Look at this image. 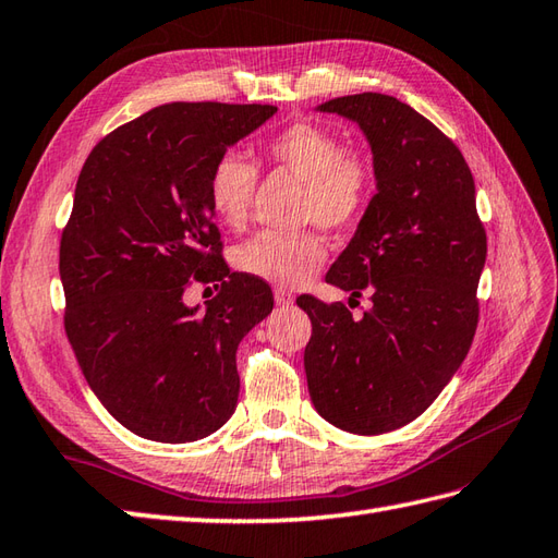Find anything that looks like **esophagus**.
<instances>
[{
	"mask_svg": "<svg viewBox=\"0 0 558 558\" xmlns=\"http://www.w3.org/2000/svg\"><path fill=\"white\" fill-rule=\"evenodd\" d=\"M275 301L281 307H289L293 303V295L287 289H275Z\"/></svg>",
	"mask_w": 558,
	"mask_h": 558,
	"instance_id": "esophagus-1",
	"label": "esophagus"
}]
</instances>
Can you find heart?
<instances>
[{"mask_svg": "<svg viewBox=\"0 0 558 558\" xmlns=\"http://www.w3.org/2000/svg\"><path fill=\"white\" fill-rule=\"evenodd\" d=\"M259 155L279 171L301 181L299 219L327 231H351L375 195V167L363 153L343 150L337 133L313 121H293L259 145ZM257 169L236 153L221 155L209 169L207 197L221 225L241 229L251 215ZM325 259V243L315 231H265L233 251V267L243 275L299 287Z\"/></svg>", "mask_w": 558, "mask_h": 558, "instance_id": "1", "label": "heart"}]
</instances>
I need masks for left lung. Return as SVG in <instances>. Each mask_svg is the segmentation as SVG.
<instances>
[{"label":"left lung","mask_w":558,"mask_h":558,"mask_svg":"<svg viewBox=\"0 0 558 558\" xmlns=\"http://www.w3.org/2000/svg\"><path fill=\"white\" fill-rule=\"evenodd\" d=\"M355 121L373 147L377 193L327 283L365 291L361 319L343 303L301 295L313 322L305 375L317 413L353 435H381L423 415L461 367L477 329L487 233L461 150L391 95L317 107Z\"/></svg>","instance_id":"8db88e82"}]
</instances>
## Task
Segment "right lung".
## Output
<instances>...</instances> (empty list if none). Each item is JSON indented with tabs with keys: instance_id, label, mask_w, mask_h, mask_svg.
Listing matches in <instances>:
<instances>
[{
	"instance_id": "obj_1",
	"label": "right lung",
	"mask_w": 558,
	"mask_h": 558,
	"mask_svg": "<svg viewBox=\"0 0 558 558\" xmlns=\"http://www.w3.org/2000/svg\"><path fill=\"white\" fill-rule=\"evenodd\" d=\"M275 111L155 107L105 135L81 169L59 245L64 329L97 399L143 439L197 441L236 411V349L275 295L221 257L207 177ZM193 280L222 281L205 312L182 303Z\"/></svg>"
}]
</instances>
